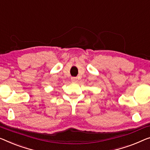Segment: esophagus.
<instances>
[{
	"label": "esophagus",
	"instance_id": "obj_1",
	"mask_svg": "<svg viewBox=\"0 0 150 150\" xmlns=\"http://www.w3.org/2000/svg\"><path fill=\"white\" fill-rule=\"evenodd\" d=\"M71 81H72V82H76L77 81V79L76 77H72L71 78Z\"/></svg>",
	"mask_w": 150,
	"mask_h": 150
}]
</instances>
